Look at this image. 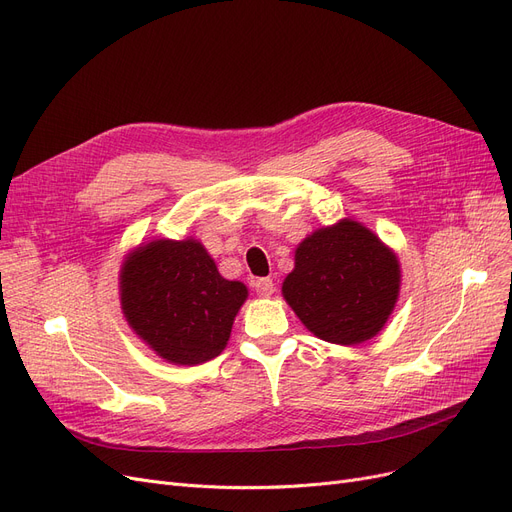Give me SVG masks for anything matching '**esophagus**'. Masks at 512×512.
Masks as SVG:
<instances>
[{
    "label": "esophagus",
    "mask_w": 512,
    "mask_h": 512,
    "mask_svg": "<svg viewBox=\"0 0 512 512\" xmlns=\"http://www.w3.org/2000/svg\"><path fill=\"white\" fill-rule=\"evenodd\" d=\"M274 290H276V286H274V282H272L270 278H259V280L255 282V292L259 294V297H263V299L272 297Z\"/></svg>",
    "instance_id": "1"
}]
</instances>
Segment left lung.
<instances>
[{"label":"left lung","instance_id":"obj_1","mask_svg":"<svg viewBox=\"0 0 512 512\" xmlns=\"http://www.w3.org/2000/svg\"><path fill=\"white\" fill-rule=\"evenodd\" d=\"M400 292L396 255L353 220L319 228L294 253L282 294L309 332L332 344H361L378 334Z\"/></svg>","mask_w":512,"mask_h":512}]
</instances>
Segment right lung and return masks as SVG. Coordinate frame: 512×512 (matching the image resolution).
Instances as JSON below:
<instances>
[{"instance_id":"right-lung-1","label":"right lung","mask_w":512,"mask_h":512,"mask_svg":"<svg viewBox=\"0 0 512 512\" xmlns=\"http://www.w3.org/2000/svg\"><path fill=\"white\" fill-rule=\"evenodd\" d=\"M247 286L220 276L199 240L159 238L130 253L120 272L128 326L168 363L199 365L218 357Z\"/></svg>"}]
</instances>
